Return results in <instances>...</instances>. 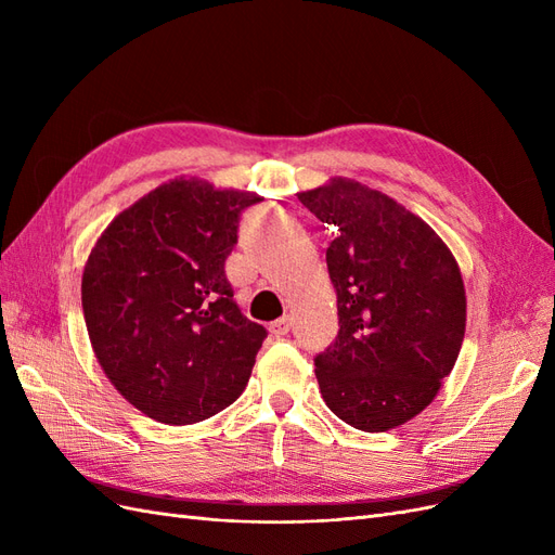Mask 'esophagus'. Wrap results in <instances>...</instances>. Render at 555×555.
Here are the masks:
<instances>
[{"label":"esophagus","instance_id":"obj_1","mask_svg":"<svg viewBox=\"0 0 555 555\" xmlns=\"http://www.w3.org/2000/svg\"><path fill=\"white\" fill-rule=\"evenodd\" d=\"M292 328V314H284L280 319H275V322H271V333L275 335V338H282V335H287Z\"/></svg>","mask_w":555,"mask_h":555}]
</instances>
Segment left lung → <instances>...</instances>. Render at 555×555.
I'll return each mask as SVG.
<instances>
[{
	"instance_id": "8db88e82",
	"label": "left lung",
	"mask_w": 555,
	"mask_h": 555,
	"mask_svg": "<svg viewBox=\"0 0 555 555\" xmlns=\"http://www.w3.org/2000/svg\"><path fill=\"white\" fill-rule=\"evenodd\" d=\"M331 224L326 266L340 331L314 359L328 410L365 433L422 414L456 365L465 284L456 257L422 217L351 178L296 194Z\"/></svg>"
}]
</instances>
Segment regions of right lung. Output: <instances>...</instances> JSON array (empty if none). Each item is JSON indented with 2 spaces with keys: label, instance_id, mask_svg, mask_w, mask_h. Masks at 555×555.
Instances as JSON below:
<instances>
[{
  "label": "right lung",
  "instance_id": "1",
  "mask_svg": "<svg viewBox=\"0 0 555 555\" xmlns=\"http://www.w3.org/2000/svg\"><path fill=\"white\" fill-rule=\"evenodd\" d=\"M261 198L178 176L115 215L82 268L94 357L159 424L204 422L245 391L266 328L233 304L224 261Z\"/></svg>",
  "mask_w": 555,
  "mask_h": 555
}]
</instances>
